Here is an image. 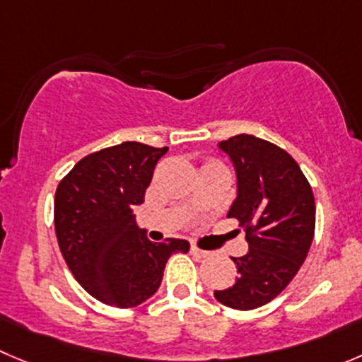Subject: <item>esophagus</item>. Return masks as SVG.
Returning <instances> with one entry per match:
<instances>
[{
    "label": "esophagus",
    "instance_id": "1",
    "mask_svg": "<svg viewBox=\"0 0 362 362\" xmlns=\"http://www.w3.org/2000/svg\"><path fill=\"white\" fill-rule=\"evenodd\" d=\"M192 254H194V256H197V257H208V256H211V252H208V250H201L199 249V247H195V245H192Z\"/></svg>",
    "mask_w": 362,
    "mask_h": 362
}]
</instances>
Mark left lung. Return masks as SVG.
Listing matches in <instances>:
<instances>
[{
    "label": "left lung",
    "mask_w": 362,
    "mask_h": 362,
    "mask_svg": "<svg viewBox=\"0 0 362 362\" xmlns=\"http://www.w3.org/2000/svg\"><path fill=\"white\" fill-rule=\"evenodd\" d=\"M236 172V199L227 216L238 218L249 252L233 257L235 284L215 291L220 304L249 311L270 302L304 263L315 235V197L297 161L252 135L218 142Z\"/></svg>",
    "instance_id": "1"
}]
</instances>
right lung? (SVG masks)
<instances>
[{
	"mask_svg": "<svg viewBox=\"0 0 362 362\" xmlns=\"http://www.w3.org/2000/svg\"><path fill=\"white\" fill-rule=\"evenodd\" d=\"M168 147L122 142L85 156L54 194V230L62 256L81 286L103 304L135 308L158 291L172 254L187 240H147L136 226L154 167Z\"/></svg>",
	"mask_w": 362,
	"mask_h": 362,
	"instance_id": "obj_1",
	"label": "right lung"
}]
</instances>
